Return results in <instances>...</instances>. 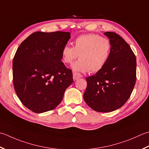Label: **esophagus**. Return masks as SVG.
<instances>
[{"instance_id": "obj_1", "label": "esophagus", "mask_w": 149, "mask_h": 149, "mask_svg": "<svg viewBox=\"0 0 149 149\" xmlns=\"http://www.w3.org/2000/svg\"><path fill=\"white\" fill-rule=\"evenodd\" d=\"M81 77H83V75L81 74H79V73H77V72L73 73V79H74V81H76Z\"/></svg>"}]
</instances>
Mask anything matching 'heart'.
Wrapping results in <instances>:
<instances>
[{
  "instance_id": "obj_1",
  "label": "heart",
  "mask_w": 149,
  "mask_h": 149,
  "mask_svg": "<svg viewBox=\"0 0 149 149\" xmlns=\"http://www.w3.org/2000/svg\"><path fill=\"white\" fill-rule=\"evenodd\" d=\"M111 52L109 39L97 34L82 35L75 39L74 47L65 45L62 49V60L70 64L79 56V60L72 65L75 71L95 73L105 66Z\"/></svg>"
}]
</instances>
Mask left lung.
<instances>
[{
    "label": "left lung",
    "instance_id": "1",
    "mask_svg": "<svg viewBox=\"0 0 149 149\" xmlns=\"http://www.w3.org/2000/svg\"><path fill=\"white\" fill-rule=\"evenodd\" d=\"M110 39L111 52L100 71L86 78L84 100L95 111L110 112L129 100L136 79V58L127 42L114 32L104 33Z\"/></svg>",
    "mask_w": 149,
    "mask_h": 149
}]
</instances>
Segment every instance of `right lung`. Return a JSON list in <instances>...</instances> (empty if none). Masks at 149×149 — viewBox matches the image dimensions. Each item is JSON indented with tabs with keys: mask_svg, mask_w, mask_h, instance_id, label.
Masks as SVG:
<instances>
[{
	"mask_svg": "<svg viewBox=\"0 0 149 149\" xmlns=\"http://www.w3.org/2000/svg\"><path fill=\"white\" fill-rule=\"evenodd\" d=\"M70 33L37 31L23 41L13 61V81L17 97L35 113L54 109L73 83L72 72L62 59Z\"/></svg>",
	"mask_w": 149,
	"mask_h": 149,
	"instance_id": "1",
	"label": "right lung"
}]
</instances>
